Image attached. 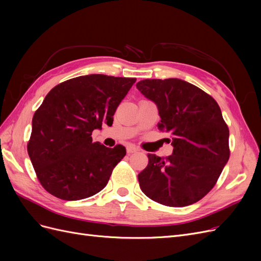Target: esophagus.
Instances as JSON below:
<instances>
[{
  "mask_svg": "<svg viewBox=\"0 0 261 261\" xmlns=\"http://www.w3.org/2000/svg\"><path fill=\"white\" fill-rule=\"evenodd\" d=\"M126 151H127L128 154H130V153L138 151V149L135 146H127V148H126Z\"/></svg>",
  "mask_w": 261,
  "mask_h": 261,
  "instance_id": "obj_1",
  "label": "esophagus"
}]
</instances>
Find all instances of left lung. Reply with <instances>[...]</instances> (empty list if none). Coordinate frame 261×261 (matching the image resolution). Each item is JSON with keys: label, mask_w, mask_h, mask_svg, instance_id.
<instances>
[{"label": "left lung", "mask_w": 261, "mask_h": 261, "mask_svg": "<svg viewBox=\"0 0 261 261\" xmlns=\"http://www.w3.org/2000/svg\"><path fill=\"white\" fill-rule=\"evenodd\" d=\"M153 101L161 117L158 127L169 133L173 153L148 154L138 174L143 193L169 207H185L206 196L230 158L228 127L217 101L178 78L144 80L136 84Z\"/></svg>", "instance_id": "left-lung-1"}]
</instances>
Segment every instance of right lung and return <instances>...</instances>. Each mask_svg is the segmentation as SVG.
I'll return each instance as SVG.
<instances>
[{"label": "right lung", "mask_w": 261, "mask_h": 261, "mask_svg": "<svg viewBox=\"0 0 261 261\" xmlns=\"http://www.w3.org/2000/svg\"><path fill=\"white\" fill-rule=\"evenodd\" d=\"M136 78L92 74L72 78L46 94L33 117L28 154L51 195L81 200L103 189L126 154L122 145L93 143V129L111 126L118 105Z\"/></svg>", "instance_id": "obj_1"}]
</instances>
